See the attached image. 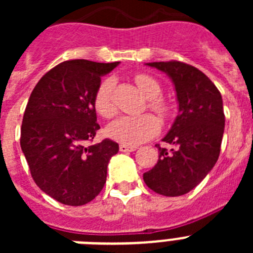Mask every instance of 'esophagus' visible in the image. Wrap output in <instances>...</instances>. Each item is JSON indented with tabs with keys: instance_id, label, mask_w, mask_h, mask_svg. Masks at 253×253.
<instances>
[{
	"instance_id": "obj_1",
	"label": "esophagus",
	"mask_w": 253,
	"mask_h": 253,
	"mask_svg": "<svg viewBox=\"0 0 253 253\" xmlns=\"http://www.w3.org/2000/svg\"><path fill=\"white\" fill-rule=\"evenodd\" d=\"M119 149H120V152H133L137 149V147L128 146V144H120Z\"/></svg>"
}]
</instances>
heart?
<instances>
[{"label":"heart","mask_w":253,"mask_h":253,"mask_svg":"<svg viewBox=\"0 0 253 253\" xmlns=\"http://www.w3.org/2000/svg\"><path fill=\"white\" fill-rule=\"evenodd\" d=\"M140 92L148 99V107L160 116L169 114V105L161 95L160 82L146 73H138L134 76ZM113 80H105L101 82L93 97V107L96 113L104 119H110L116 114V107L113 100ZM160 130V122L151 114H143L139 116H122L111 123L106 128L107 135L116 142L128 146H135L147 142L153 138Z\"/></svg>","instance_id":"1"}]
</instances>
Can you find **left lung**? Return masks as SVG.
<instances>
[{
  "label": "left lung",
  "mask_w": 253,
  "mask_h": 253,
  "mask_svg": "<svg viewBox=\"0 0 253 253\" xmlns=\"http://www.w3.org/2000/svg\"><path fill=\"white\" fill-rule=\"evenodd\" d=\"M175 84L178 115L163 142L172 144L160 151L156 166L143 173V180L154 193L180 196L205 178L216 163L224 133L222 95L209 78L190 64L178 60L152 62Z\"/></svg>",
  "instance_id": "1"
}]
</instances>
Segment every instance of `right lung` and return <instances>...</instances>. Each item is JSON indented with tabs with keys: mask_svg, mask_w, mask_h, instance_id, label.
<instances>
[{
	"mask_svg": "<svg viewBox=\"0 0 253 253\" xmlns=\"http://www.w3.org/2000/svg\"><path fill=\"white\" fill-rule=\"evenodd\" d=\"M118 64L66 60L40 78L29 97L21 149L35 184L64 205L80 207L99 195L109 161L119 151L111 139L84 144L100 129L93 97L101 77Z\"/></svg>",
	"mask_w": 253,
	"mask_h": 253,
	"instance_id": "obj_1",
	"label": "right lung"
}]
</instances>
